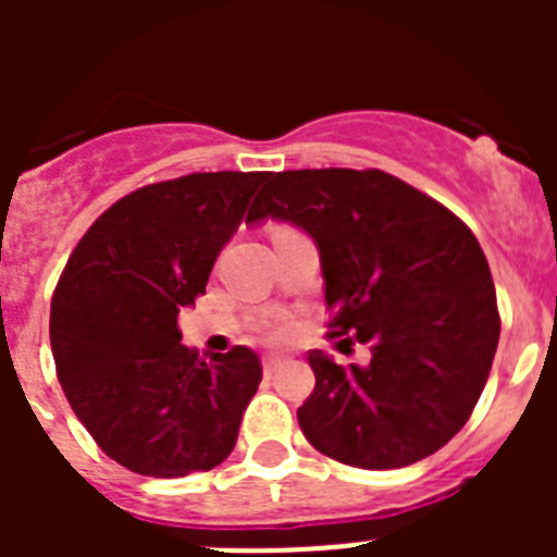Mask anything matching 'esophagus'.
I'll return each instance as SVG.
<instances>
[{
    "label": "esophagus",
    "mask_w": 557,
    "mask_h": 557,
    "mask_svg": "<svg viewBox=\"0 0 557 557\" xmlns=\"http://www.w3.org/2000/svg\"><path fill=\"white\" fill-rule=\"evenodd\" d=\"M262 366H264V373H275V371H278V368L284 366V359L275 357V354H268V357L262 359Z\"/></svg>",
    "instance_id": "34e87169"
}]
</instances>
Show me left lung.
Instances as JSON below:
<instances>
[{
	"instance_id": "obj_1",
	"label": "left lung",
	"mask_w": 557,
	"mask_h": 557,
	"mask_svg": "<svg viewBox=\"0 0 557 557\" xmlns=\"http://www.w3.org/2000/svg\"><path fill=\"white\" fill-rule=\"evenodd\" d=\"M268 178L248 223L278 220L312 236L332 337L354 334L371 348L368 366L348 368L309 351L314 391L298 407L301 432L357 469L424 460L469 421L499 343L496 289L476 236L382 170Z\"/></svg>"
}]
</instances>
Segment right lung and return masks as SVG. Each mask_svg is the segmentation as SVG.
Here are the masks:
<instances>
[{
  "instance_id": "1",
  "label": "right lung",
  "mask_w": 557,
  "mask_h": 557,
  "mask_svg": "<svg viewBox=\"0 0 557 557\" xmlns=\"http://www.w3.org/2000/svg\"><path fill=\"white\" fill-rule=\"evenodd\" d=\"M268 172H195L116 200L69 256L49 343L69 405L100 449L145 476L209 471L231 455L262 382L259 354L198 357L178 314Z\"/></svg>"
}]
</instances>
